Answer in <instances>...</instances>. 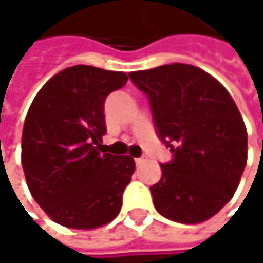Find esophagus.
I'll use <instances>...</instances> for the list:
<instances>
[{"instance_id": "34e87169", "label": "esophagus", "mask_w": 263, "mask_h": 263, "mask_svg": "<svg viewBox=\"0 0 263 263\" xmlns=\"http://www.w3.org/2000/svg\"><path fill=\"white\" fill-rule=\"evenodd\" d=\"M143 163H144V158H143V157L135 158V164H137V166H140V164H143Z\"/></svg>"}]
</instances>
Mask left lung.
<instances>
[{
    "label": "left lung",
    "instance_id": "obj_1",
    "mask_svg": "<svg viewBox=\"0 0 263 263\" xmlns=\"http://www.w3.org/2000/svg\"><path fill=\"white\" fill-rule=\"evenodd\" d=\"M147 97L158 138L172 152L151 185L160 215L198 224L235 195L247 164V129L229 91L205 71L172 64L129 73Z\"/></svg>",
    "mask_w": 263,
    "mask_h": 263
}]
</instances>
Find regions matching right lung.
<instances>
[{"label": "right lung", "instance_id": "add662e5", "mask_svg": "<svg viewBox=\"0 0 263 263\" xmlns=\"http://www.w3.org/2000/svg\"><path fill=\"white\" fill-rule=\"evenodd\" d=\"M128 76L74 65L50 79L34 97L23 129V169L41 209L70 229H96L122 209L135 163L102 154L105 100Z\"/></svg>", "mask_w": 263, "mask_h": 263}]
</instances>
